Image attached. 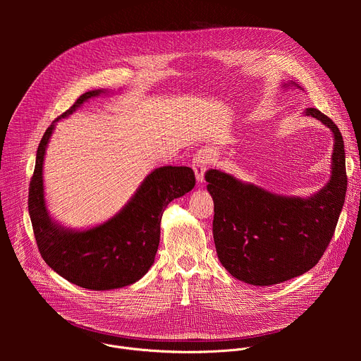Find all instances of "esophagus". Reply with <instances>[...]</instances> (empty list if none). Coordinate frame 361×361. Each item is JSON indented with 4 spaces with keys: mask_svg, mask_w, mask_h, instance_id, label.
<instances>
[{
    "mask_svg": "<svg viewBox=\"0 0 361 361\" xmlns=\"http://www.w3.org/2000/svg\"><path fill=\"white\" fill-rule=\"evenodd\" d=\"M212 161V151L207 148H201L197 151L195 157L192 159V170L195 173V180L198 184L204 183L205 171L209 169V164Z\"/></svg>",
    "mask_w": 361,
    "mask_h": 361,
    "instance_id": "34e87169",
    "label": "esophagus"
}]
</instances>
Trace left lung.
<instances>
[{"label": "left lung", "mask_w": 361, "mask_h": 361, "mask_svg": "<svg viewBox=\"0 0 361 361\" xmlns=\"http://www.w3.org/2000/svg\"><path fill=\"white\" fill-rule=\"evenodd\" d=\"M301 88L294 81L283 87ZM333 134L331 176L310 197L283 195L221 170L205 173L214 201L213 235L219 260L237 280L273 286L312 270L324 254L343 210L347 176L344 141L317 109H305Z\"/></svg>", "instance_id": "1"}]
</instances>
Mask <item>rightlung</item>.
Returning <instances> with one entry per match:
<instances>
[{"instance_id":"add662e5","label":"right lung","mask_w":361,"mask_h":361,"mask_svg":"<svg viewBox=\"0 0 361 361\" xmlns=\"http://www.w3.org/2000/svg\"><path fill=\"white\" fill-rule=\"evenodd\" d=\"M109 94V90L84 92L47 128L37 149L28 192L30 219L44 262L70 283L97 291L121 288L145 276L156 259L166 207L195 185L190 167L164 166L152 170L124 207L104 223L75 230L51 217L45 202L42 164L56 124L75 113L85 101Z\"/></svg>"}]
</instances>
